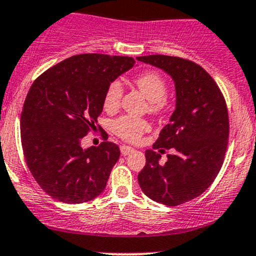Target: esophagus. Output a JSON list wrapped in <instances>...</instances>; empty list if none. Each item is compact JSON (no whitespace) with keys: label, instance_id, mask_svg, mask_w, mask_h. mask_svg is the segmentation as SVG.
Returning <instances> with one entry per match:
<instances>
[{"label":"esophagus","instance_id":"34e87169","mask_svg":"<svg viewBox=\"0 0 256 256\" xmlns=\"http://www.w3.org/2000/svg\"><path fill=\"white\" fill-rule=\"evenodd\" d=\"M120 152H122V156H128L130 153H132L134 148L128 147V146H122V147H120Z\"/></svg>","mask_w":256,"mask_h":256}]
</instances>
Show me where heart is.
<instances>
[{"label": "heart", "mask_w": 256, "mask_h": 256, "mask_svg": "<svg viewBox=\"0 0 256 256\" xmlns=\"http://www.w3.org/2000/svg\"><path fill=\"white\" fill-rule=\"evenodd\" d=\"M134 84L138 91L148 100V112L153 115H160L168 109V82L158 72L148 70L134 78ZM124 90L119 81H113L106 88L103 106L108 112L116 110L122 102ZM150 128V124L143 119L124 116L118 118L112 122V130L118 137L128 142H136Z\"/></svg>", "instance_id": "obj_1"}]
</instances>
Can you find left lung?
<instances>
[{
    "label": "left lung",
    "instance_id": "8db88e82",
    "mask_svg": "<svg viewBox=\"0 0 256 256\" xmlns=\"http://www.w3.org/2000/svg\"><path fill=\"white\" fill-rule=\"evenodd\" d=\"M137 60L168 72L176 88V108L153 149L176 152L162 166L160 154L146 150L140 187L152 200L181 206L206 192L222 166L230 134L226 100L214 78L194 62L164 54Z\"/></svg>",
    "mask_w": 256,
    "mask_h": 256
}]
</instances>
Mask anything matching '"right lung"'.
<instances>
[{"mask_svg": "<svg viewBox=\"0 0 256 256\" xmlns=\"http://www.w3.org/2000/svg\"><path fill=\"white\" fill-rule=\"evenodd\" d=\"M134 64L132 57L84 53L56 64L34 81L20 115V137L30 172L44 192L68 204L104 190L120 156L113 142L82 150L96 128L108 86Z\"/></svg>", "mask_w": 256, "mask_h": 256, "instance_id": "add662e5", "label": "right lung"}]
</instances>
